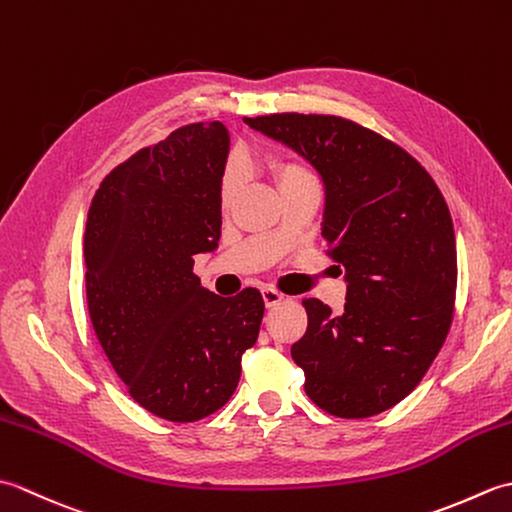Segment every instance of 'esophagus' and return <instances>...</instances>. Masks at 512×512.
Returning a JSON list of instances; mask_svg holds the SVG:
<instances>
[{
    "label": "esophagus",
    "mask_w": 512,
    "mask_h": 512,
    "mask_svg": "<svg viewBox=\"0 0 512 512\" xmlns=\"http://www.w3.org/2000/svg\"><path fill=\"white\" fill-rule=\"evenodd\" d=\"M262 297H264L266 308H273V306H277V303L284 301V295H281L277 288H270V286L262 290Z\"/></svg>",
    "instance_id": "obj_1"
}]
</instances>
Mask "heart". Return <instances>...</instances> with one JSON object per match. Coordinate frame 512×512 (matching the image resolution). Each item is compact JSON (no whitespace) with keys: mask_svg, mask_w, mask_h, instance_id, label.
I'll return each mask as SVG.
<instances>
[{"mask_svg":"<svg viewBox=\"0 0 512 512\" xmlns=\"http://www.w3.org/2000/svg\"><path fill=\"white\" fill-rule=\"evenodd\" d=\"M273 173L277 178L279 189L284 191L288 187H297V184H306V182H314L312 171L301 165L297 160H288V158H279L273 162ZM239 187H242V178H239V171L233 165V162H228L222 171V178H220V206L222 209H228V206L233 204L235 195L239 193Z\"/></svg>","mask_w":512,"mask_h":512,"instance_id":"obj_1","label":"heart"}]
</instances>
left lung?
Instances as JSON below:
<instances>
[{"mask_svg":"<svg viewBox=\"0 0 512 512\" xmlns=\"http://www.w3.org/2000/svg\"><path fill=\"white\" fill-rule=\"evenodd\" d=\"M295 149L325 187L321 235L345 268V310L303 299L292 345L306 394L336 418H369L407 398L453 321L458 253L449 206L420 162L341 116L244 118Z\"/></svg>","mask_w":512,"mask_h":512,"instance_id":"obj_1","label":"left lung"}]
</instances>
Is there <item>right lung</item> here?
I'll return each mask as SVG.
<instances>
[{
    "mask_svg": "<svg viewBox=\"0 0 512 512\" xmlns=\"http://www.w3.org/2000/svg\"><path fill=\"white\" fill-rule=\"evenodd\" d=\"M220 121L184 125L105 176L85 224L92 328L140 407L195 422L224 407L264 319L257 288L213 295L195 255L220 242Z\"/></svg>",
    "mask_w": 512,
    "mask_h": 512,
    "instance_id": "obj_1",
    "label": "right lung"
}]
</instances>
